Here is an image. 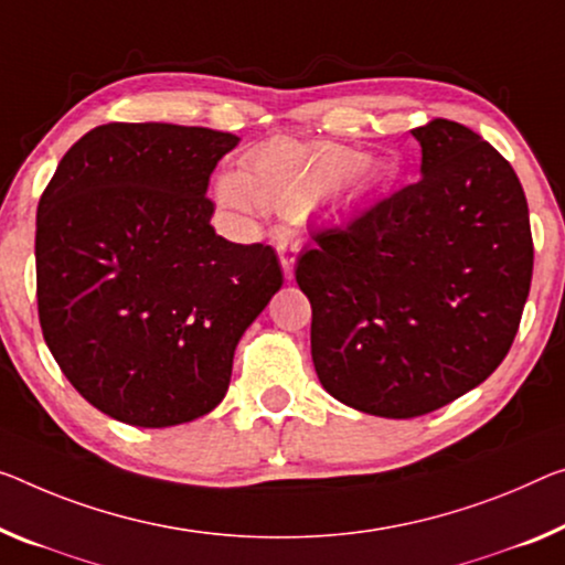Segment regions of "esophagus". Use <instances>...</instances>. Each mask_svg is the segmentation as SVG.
<instances>
[{
  "label": "esophagus",
  "mask_w": 565,
  "mask_h": 565,
  "mask_svg": "<svg viewBox=\"0 0 565 565\" xmlns=\"http://www.w3.org/2000/svg\"><path fill=\"white\" fill-rule=\"evenodd\" d=\"M298 249H300V242L295 239L290 232L280 234V239H277V255H280L282 273L288 280H292V267H295V257H298Z\"/></svg>",
  "instance_id": "1"
}]
</instances>
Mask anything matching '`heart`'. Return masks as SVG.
I'll return each mask as SVG.
<instances>
[{
  "label": "heart",
  "mask_w": 565,
  "mask_h": 565,
  "mask_svg": "<svg viewBox=\"0 0 565 565\" xmlns=\"http://www.w3.org/2000/svg\"><path fill=\"white\" fill-rule=\"evenodd\" d=\"M355 156L338 146H302L273 141L247 159V171H224L216 179V199L234 212L259 206L280 214H300L349 179Z\"/></svg>",
  "instance_id": "heart-1"
}]
</instances>
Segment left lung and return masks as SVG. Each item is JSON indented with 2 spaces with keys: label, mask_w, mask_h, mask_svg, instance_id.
<instances>
[{
  "label": "left lung",
  "mask_w": 565,
  "mask_h": 565,
  "mask_svg": "<svg viewBox=\"0 0 565 565\" xmlns=\"http://www.w3.org/2000/svg\"><path fill=\"white\" fill-rule=\"evenodd\" d=\"M422 179L312 232L295 265L320 384L412 419L500 366L531 292L533 234L513 167L447 118L414 128Z\"/></svg>",
  "instance_id": "8db88e82"
}]
</instances>
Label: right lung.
<instances>
[{
    "mask_svg": "<svg viewBox=\"0 0 565 565\" xmlns=\"http://www.w3.org/2000/svg\"><path fill=\"white\" fill-rule=\"evenodd\" d=\"M237 136L106 124L57 163L38 204V312L85 402L134 427H173L227 394L242 333L280 290L265 242L210 224V177Z\"/></svg>",
    "mask_w": 565,
    "mask_h": 565,
    "instance_id": "1",
    "label": "right lung"
}]
</instances>
